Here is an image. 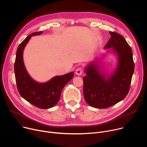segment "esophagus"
<instances>
[{
  "label": "esophagus",
  "instance_id": "1",
  "mask_svg": "<svg viewBox=\"0 0 147 147\" xmlns=\"http://www.w3.org/2000/svg\"><path fill=\"white\" fill-rule=\"evenodd\" d=\"M77 76H81L82 73V70L81 68H78L76 70V72H75Z\"/></svg>",
  "mask_w": 147,
  "mask_h": 147
}]
</instances>
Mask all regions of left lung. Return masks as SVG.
Instances as JSON below:
<instances>
[{
  "instance_id": "8db88e82",
  "label": "left lung",
  "mask_w": 147,
  "mask_h": 147,
  "mask_svg": "<svg viewBox=\"0 0 147 147\" xmlns=\"http://www.w3.org/2000/svg\"><path fill=\"white\" fill-rule=\"evenodd\" d=\"M111 38L105 46L107 53H112L117 59L114 70H104L101 58H95L85 69L83 94L86 102L93 108L104 109L122 100L127 95L134 70L133 52L126 40L120 34L109 32Z\"/></svg>"
}]
</instances>
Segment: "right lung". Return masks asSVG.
<instances>
[{"label": "right lung", "instance_id": "add662e5", "mask_svg": "<svg viewBox=\"0 0 147 147\" xmlns=\"http://www.w3.org/2000/svg\"><path fill=\"white\" fill-rule=\"evenodd\" d=\"M42 31L28 35L18 46L14 63V73L18 91L25 100L40 109H48L55 106L60 98L61 92L74 76V72L57 76L45 82L34 80L28 73L23 60L24 48L32 36Z\"/></svg>", "mask_w": 147, "mask_h": 147}]
</instances>
